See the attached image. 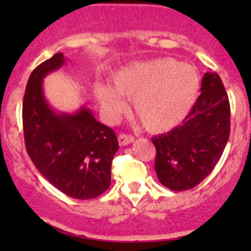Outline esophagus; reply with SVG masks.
<instances>
[{
    "label": "esophagus",
    "instance_id": "esophagus-1",
    "mask_svg": "<svg viewBox=\"0 0 251 251\" xmlns=\"http://www.w3.org/2000/svg\"><path fill=\"white\" fill-rule=\"evenodd\" d=\"M118 142L121 146H128L134 142V137L130 136V134H124V133H122V134L118 136Z\"/></svg>",
    "mask_w": 251,
    "mask_h": 251
}]
</instances>
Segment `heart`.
Listing matches in <instances>:
<instances>
[{"mask_svg":"<svg viewBox=\"0 0 251 251\" xmlns=\"http://www.w3.org/2000/svg\"><path fill=\"white\" fill-rule=\"evenodd\" d=\"M112 85L95 86V97L109 119L127 109L122 97L133 100V109L143 127L152 133L174 129L187 117L200 89L196 69L178 60L163 57L136 63L112 76Z\"/></svg>","mask_w":251,"mask_h":251,"instance_id":"obj_1","label":"heart"}]
</instances>
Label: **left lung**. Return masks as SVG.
<instances>
[{"instance_id":"left-lung-1","label":"left lung","mask_w":251,"mask_h":251,"mask_svg":"<svg viewBox=\"0 0 251 251\" xmlns=\"http://www.w3.org/2000/svg\"><path fill=\"white\" fill-rule=\"evenodd\" d=\"M230 136V103L216 73H206L201 94L183 123L153 137L154 170L159 182L172 191L196 187L211 174Z\"/></svg>"}]
</instances>
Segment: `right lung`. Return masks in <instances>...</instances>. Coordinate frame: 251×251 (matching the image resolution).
Wrapping results in <instances>:
<instances>
[{
	"label": "right lung",
	"instance_id": "obj_1",
	"mask_svg": "<svg viewBox=\"0 0 251 251\" xmlns=\"http://www.w3.org/2000/svg\"><path fill=\"white\" fill-rule=\"evenodd\" d=\"M64 64L65 57L57 52L28 77L22 103L26 151L51 185L69 197L89 200L109 188L118 139L114 130L97 121L86 106L68 114L49 105L44 77Z\"/></svg>",
	"mask_w": 251,
	"mask_h": 251
}]
</instances>
